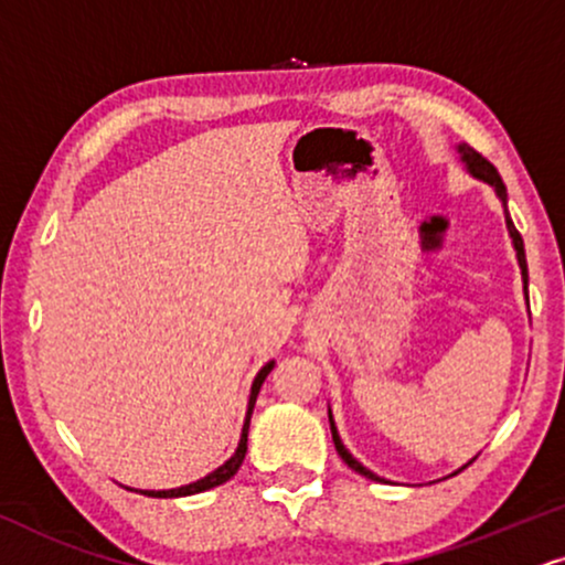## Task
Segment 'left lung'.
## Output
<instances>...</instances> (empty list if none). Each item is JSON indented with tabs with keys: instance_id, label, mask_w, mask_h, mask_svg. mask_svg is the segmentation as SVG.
<instances>
[{
	"instance_id": "1",
	"label": "left lung",
	"mask_w": 565,
	"mask_h": 565,
	"mask_svg": "<svg viewBox=\"0 0 565 565\" xmlns=\"http://www.w3.org/2000/svg\"><path fill=\"white\" fill-rule=\"evenodd\" d=\"M456 151H458V159H461V164L466 167V172H469L471 178H477V180H482V183L492 185V191H495V196L500 199V204H503V214H505V227H508V235H511V241H513V250H516L519 269H521V282H524V298H526V303H529V296H526L529 271H526V254H524V241H521L519 230H516V225H513L511 214H508V193H505L503 178H500L495 167H492L490 162H487V159H484L482 154H479V151L471 149L469 143H458V146H456ZM327 414H330L332 443H335V450L340 452V458H343V461H345L348 466H351L353 471H359L361 477H366V479H374V482H385V479L374 475V471H369L364 463H359L356 458L351 456V450H348L345 445H343V440H340V435H338V427H335V419H332V411H327ZM471 461H475V458H471ZM471 461H469V463H471ZM469 463H463L461 469H466V466H469ZM461 469H458V471H461ZM458 471H452V475H458Z\"/></svg>"
}]
</instances>
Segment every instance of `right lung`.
Listing matches in <instances>:
<instances>
[{"label":"right lung","instance_id":"add662e5","mask_svg":"<svg viewBox=\"0 0 565 565\" xmlns=\"http://www.w3.org/2000/svg\"><path fill=\"white\" fill-rule=\"evenodd\" d=\"M271 369H275V361H267V364H264V366L259 369V374H256V377H254V385H250V393H248V408H246V419H243L238 448H235L233 456H230L227 461L220 466V469H214L212 475L196 479V482L183 484V487H175V490H136V492H141V495H149V498H185V495H199V492H206V490H212V487L225 484L230 477L238 475L243 458H246V450H248V424H250V414H254V406H256V395H259L264 380H267V374L271 372ZM128 490H130V487H128Z\"/></svg>","mask_w":565,"mask_h":565}]
</instances>
